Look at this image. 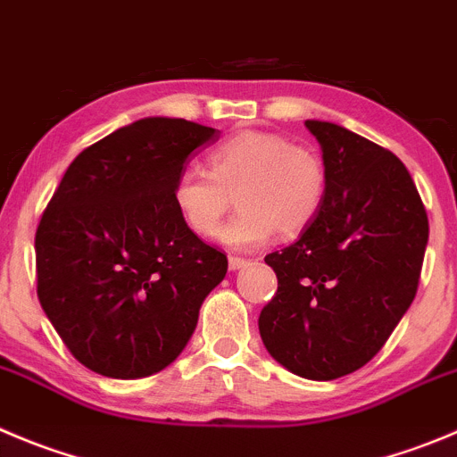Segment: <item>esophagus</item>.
<instances>
[{
  "mask_svg": "<svg viewBox=\"0 0 457 457\" xmlns=\"http://www.w3.org/2000/svg\"><path fill=\"white\" fill-rule=\"evenodd\" d=\"M245 267H249V260L246 258H237V255H231V258H228V269H231V271H240V269Z\"/></svg>",
  "mask_w": 457,
  "mask_h": 457,
  "instance_id": "esophagus-1",
  "label": "esophagus"
}]
</instances>
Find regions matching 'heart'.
<instances>
[{"instance_id": "obj_1", "label": "heart", "mask_w": 457, "mask_h": 457, "mask_svg": "<svg viewBox=\"0 0 457 457\" xmlns=\"http://www.w3.org/2000/svg\"><path fill=\"white\" fill-rule=\"evenodd\" d=\"M208 170L186 166L172 181V204L193 233L211 236L233 195L240 211L220 231L231 249H253L276 231L294 237L320 212L328 168L312 147L276 132H240L208 152Z\"/></svg>"}]
</instances>
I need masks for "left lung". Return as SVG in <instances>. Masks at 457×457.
<instances>
[{"instance_id":"obj_1","label":"left lung","mask_w":457,"mask_h":457,"mask_svg":"<svg viewBox=\"0 0 457 457\" xmlns=\"http://www.w3.org/2000/svg\"><path fill=\"white\" fill-rule=\"evenodd\" d=\"M305 125L323 147L328 195L301 240L264 258L278 291L258 325L287 370L332 381L366 366L411 307L428 217L393 152L341 125Z\"/></svg>"}]
</instances>
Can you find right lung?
I'll list each match as a JSON object with an SVG mask.
<instances>
[{
	"label": "right lung",
	"instance_id": "right-lung-1",
	"mask_svg": "<svg viewBox=\"0 0 457 457\" xmlns=\"http://www.w3.org/2000/svg\"><path fill=\"white\" fill-rule=\"evenodd\" d=\"M217 129L143 119L73 159L36 233L37 298L78 361L114 379L154 375L193 337L228 260L172 204V181Z\"/></svg>",
	"mask_w": 457,
	"mask_h": 457
}]
</instances>
